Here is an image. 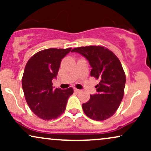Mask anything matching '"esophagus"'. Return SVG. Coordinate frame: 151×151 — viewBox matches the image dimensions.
<instances>
[{"instance_id":"34e87169","label":"esophagus","mask_w":151,"mask_h":151,"mask_svg":"<svg viewBox=\"0 0 151 151\" xmlns=\"http://www.w3.org/2000/svg\"><path fill=\"white\" fill-rule=\"evenodd\" d=\"M74 91H76V92H79V91H80V90L77 89H74Z\"/></svg>"}]
</instances>
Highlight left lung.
Wrapping results in <instances>:
<instances>
[{"mask_svg":"<svg viewBox=\"0 0 151 151\" xmlns=\"http://www.w3.org/2000/svg\"><path fill=\"white\" fill-rule=\"evenodd\" d=\"M72 52L81 54L91 67L90 75L99 80L95 87L97 93L82 104L84 114L90 119L104 121L115 114L124 94L125 72L119 58L103 46L74 48Z\"/></svg>","mask_w":151,"mask_h":151,"instance_id":"obj_1","label":"left lung"}]
</instances>
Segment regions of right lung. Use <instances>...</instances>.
Returning a JSON list of instances; mask_svg holds the SVG:
<instances>
[{
    "label": "right lung",
    "mask_w": 151,
    "mask_h": 151,
    "mask_svg": "<svg viewBox=\"0 0 151 151\" xmlns=\"http://www.w3.org/2000/svg\"><path fill=\"white\" fill-rule=\"evenodd\" d=\"M72 50L50 48L31 57L26 64L22 86L30 109L43 120H53L66 109L67 100L74 92L72 87L62 90L52 87L62 60Z\"/></svg>",
    "instance_id": "add662e5"
}]
</instances>
